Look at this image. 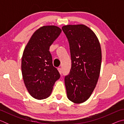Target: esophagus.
<instances>
[{
	"label": "esophagus",
	"instance_id": "1",
	"mask_svg": "<svg viewBox=\"0 0 124 124\" xmlns=\"http://www.w3.org/2000/svg\"><path fill=\"white\" fill-rule=\"evenodd\" d=\"M57 70H58V72H59L60 74L61 75V74H62V69L61 68H58L57 69Z\"/></svg>",
	"mask_w": 124,
	"mask_h": 124
}]
</instances>
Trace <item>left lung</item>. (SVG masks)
<instances>
[{
  "instance_id": "obj_1",
  "label": "left lung",
  "mask_w": 124,
  "mask_h": 124,
  "mask_svg": "<svg viewBox=\"0 0 124 124\" xmlns=\"http://www.w3.org/2000/svg\"><path fill=\"white\" fill-rule=\"evenodd\" d=\"M70 44L72 68L65 77L67 97L74 103L85 102L91 96L99 78L102 51L97 37L84 24L62 27Z\"/></svg>"
}]
</instances>
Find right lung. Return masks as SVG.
<instances>
[{"label": "right lung", "mask_w": 124, "mask_h": 124, "mask_svg": "<svg viewBox=\"0 0 124 124\" xmlns=\"http://www.w3.org/2000/svg\"><path fill=\"white\" fill-rule=\"evenodd\" d=\"M61 32V29L53 25L40 27L24 49L21 61L23 79L27 91L35 99L49 97L60 77L52 64L49 49Z\"/></svg>", "instance_id": "obj_1"}]
</instances>
